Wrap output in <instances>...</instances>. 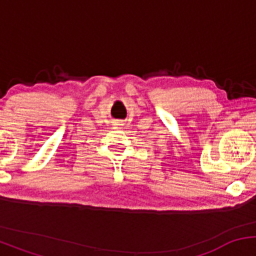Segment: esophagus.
Returning <instances> with one entry per match:
<instances>
[{
  "label": "esophagus",
  "instance_id": "1",
  "mask_svg": "<svg viewBox=\"0 0 256 256\" xmlns=\"http://www.w3.org/2000/svg\"><path fill=\"white\" fill-rule=\"evenodd\" d=\"M113 125L116 126V128H120V126L124 125V122H122V120H114Z\"/></svg>",
  "mask_w": 256,
  "mask_h": 256
}]
</instances>
